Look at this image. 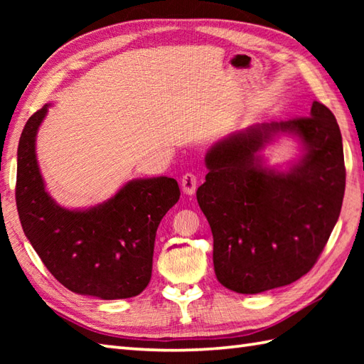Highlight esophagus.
Segmentation results:
<instances>
[{
    "instance_id": "esophagus-1",
    "label": "esophagus",
    "mask_w": 364,
    "mask_h": 364,
    "mask_svg": "<svg viewBox=\"0 0 364 364\" xmlns=\"http://www.w3.org/2000/svg\"><path fill=\"white\" fill-rule=\"evenodd\" d=\"M197 176L194 173H184L181 178V188L184 191V194L188 196H194L196 194V189H197Z\"/></svg>"
}]
</instances>
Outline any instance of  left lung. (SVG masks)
<instances>
[{
  "label": "left lung",
  "mask_w": 364,
  "mask_h": 364,
  "mask_svg": "<svg viewBox=\"0 0 364 364\" xmlns=\"http://www.w3.org/2000/svg\"><path fill=\"white\" fill-rule=\"evenodd\" d=\"M283 134L302 154L286 171L267 168L265 145ZM197 202L214 239V272L239 294L291 284L318 261L341 213L346 167L333 112L313 102L310 117L252 125L205 156Z\"/></svg>",
  "instance_id": "1"
}]
</instances>
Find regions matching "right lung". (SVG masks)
<instances>
[{"mask_svg":"<svg viewBox=\"0 0 364 364\" xmlns=\"http://www.w3.org/2000/svg\"><path fill=\"white\" fill-rule=\"evenodd\" d=\"M50 105L20 136L15 200L23 231L45 267L67 289L103 300L128 299L150 283L161 219L180 198L173 178H137L87 210H68L45 189L36 137Z\"/></svg>","mask_w":364,"mask_h":364,"instance_id":"obj_1","label":"right lung"}]
</instances>
